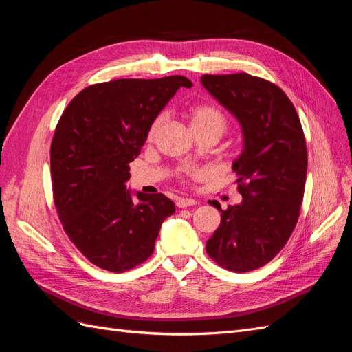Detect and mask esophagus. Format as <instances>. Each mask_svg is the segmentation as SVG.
<instances>
[{
  "mask_svg": "<svg viewBox=\"0 0 352 352\" xmlns=\"http://www.w3.org/2000/svg\"><path fill=\"white\" fill-rule=\"evenodd\" d=\"M197 204V201L194 198H188V197H182V198H177L176 201V206L179 208H185V207H192Z\"/></svg>",
  "mask_w": 352,
  "mask_h": 352,
  "instance_id": "obj_1",
  "label": "esophagus"
}]
</instances>
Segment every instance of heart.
Masks as SVG:
<instances>
[{
    "label": "heart",
    "instance_id": "1",
    "mask_svg": "<svg viewBox=\"0 0 352 352\" xmlns=\"http://www.w3.org/2000/svg\"><path fill=\"white\" fill-rule=\"evenodd\" d=\"M164 122V114H160L158 117H155V120L153 122L151 127H150V140L157 135V132L160 131ZM189 122H190V127L192 131H199L204 129V127H210V126H217L223 131L225 129V117L223 114L212 105H207V104H201V105H195V107L190 110L189 113ZM202 175V170L198 168H186L184 172V177H197Z\"/></svg>",
    "mask_w": 352,
    "mask_h": 352
}]
</instances>
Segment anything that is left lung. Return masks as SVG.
I'll use <instances>...</instances> for the list:
<instances>
[{"instance_id": "left-lung-1", "label": "left lung", "mask_w": 352, "mask_h": 352, "mask_svg": "<svg viewBox=\"0 0 352 352\" xmlns=\"http://www.w3.org/2000/svg\"><path fill=\"white\" fill-rule=\"evenodd\" d=\"M202 87L238 120L242 151L233 162L242 201L221 210L207 252L243 273L273 260L292 235L302 204L307 146L300 117L274 83L248 73L204 74Z\"/></svg>"}]
</instances>
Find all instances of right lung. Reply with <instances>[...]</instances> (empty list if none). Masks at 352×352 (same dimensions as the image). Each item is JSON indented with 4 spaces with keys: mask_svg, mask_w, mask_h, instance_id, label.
Listing matches in <instances>:
<instances>
[{
    "mask_svg": "<svg viewBox=\"0 0 352 352\" xmlns=\"http://www.w3.org/2000/svg\"><path fill=\"white\" fill-rule=\"evenodd\" d=\"M182 87L192 82L167 76L91 85L60 117L51 144L58 217L76 248L104 270L122 273L145 261L175 212L164 194L136 192L126 182L155 117Z\"/></svg>",
    "mask_w": 352,
    "mask_h": 352,
    "instance_id": "right-lung-1",
    "label": "right lung"
}]
</instances>
